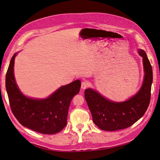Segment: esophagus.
Masks as SVG:
<instances>
[{
  "label": "esophagus",
  "mask_w": 160,
  "mask_h": 160,
  "mask_svg": "<svg viewBox=\"0 0 160 160\" xmlns=\"http://www.w3.org/2000/svg\"><path fill=\"white\" fill-rule=\"evenodd\" d=\"M88 84L86 82H83L82 83V85H81V88L82 89H85L88 88Z\"/></svg>",
  "instance_id": "obj_1"
}]
</instances>
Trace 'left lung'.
<instances>
[{
    "mask_svg": "<svg viewBox=\"0 0 160 160\" xmlns=\"http://www.w3.org/2000/svg\"><path fill=\"white\" fill-rule=\"evenodd\" d=\"M138 53L142 58L144 76L142 84L135 95L126 101L114 102L92 88L85 90L84 97L93 122L102 130L113 131L129 128L141 118L148 107L152 68L145 52L138 49Z\"/></svg>",
    "mask_w": 160,
    "mask_h": 160,
    "instance_id": "obj_1",
    "label": "left lung"
}]
</instances>
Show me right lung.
<instances>
[{
	"instance_id": "1",
	"label": "right lung",
	"mask_w": 160,
	"mask_h": 160,
	"mask_svg": "<svg viewBox=\"0 0 160 160\" xmlns=\"http://www.w3.org/2000/svg\"><path fill=\"white\" fill-rule=\"evenodd\" d=\"M13 55L6 74V88L12 112L22 126L42 134L57 133L67 123L68 108L73 97L78 94L81 82L75 80L60 87L46 99L24 95L19 89L13 74Z\"/></svg>"
}]
</instances>
